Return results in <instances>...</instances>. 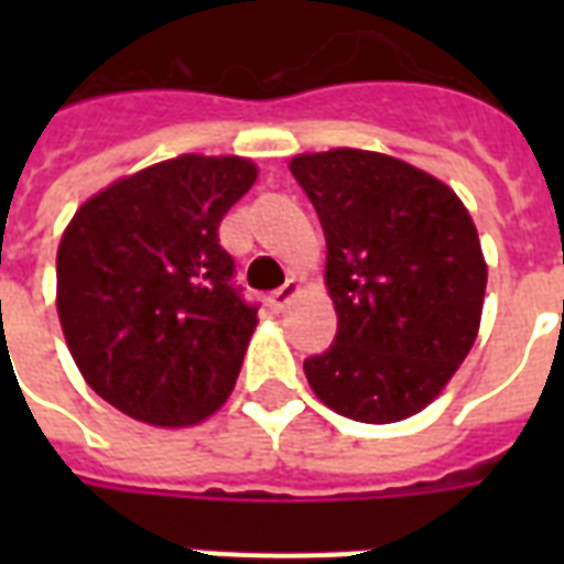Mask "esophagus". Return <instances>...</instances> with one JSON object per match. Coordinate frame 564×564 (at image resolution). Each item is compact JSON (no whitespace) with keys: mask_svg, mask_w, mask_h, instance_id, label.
<instances>
[{"mask_svg":"<svg viewBox=\"0 0 564 564\" xmlns=\"http://www.w3.org/2000/svg\"><path fill=\"white\" fill-rule=\"evenodd\" d=\"M295 295H301V283L295 281V278H290V281L283 283L281 290L272 292V307L274 310H283V307H286V304H290L292 299H295Z\"/></svg>","mask_w":564,"mask_h":564,"instance_id":"obj_1","label":"esophagus"}]
</instances>
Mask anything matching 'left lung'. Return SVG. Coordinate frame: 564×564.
I'll list each match as a JSON object with an SVG mask.
<instances>
[{
  "mask_svg": "<svg viewBox=\"0 0 564 564\" xmlns=\"http://www.w3.org/2000/svg\"><path fill=\"white\" fill-rule=\"evenodd\" d=\"M292 175L325 228L336 339L304 362L345 419L392 424L442 394L480 334L489 265L454 189L392 154H295Z\"/></svg>",
  "mask_w": 564,
  "mask_h": 564,
  "instance_id": "1",
  "label": "left lung"
}]
</instances>
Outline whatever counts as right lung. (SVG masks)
Instances as JSON below:
<instances>
[{
	"instance_id": "right-lung-1",
	"label": "right lung",
	"mask_w": 564,
	"mask_h": 564,
	"mask_svg": "<svg viewBox=\"0 0 564 564\" xmlns=\"http://www.w3.org/2000/svg\"><path fill=\"white\" fill-rule=\"evenodd\" d=\"M239 154H178L113 181L57 246V318L93 392L152 427H193L228 401L257 327L230 286L219 221L251 189Z\"/></svg>"
}]
</instances>
